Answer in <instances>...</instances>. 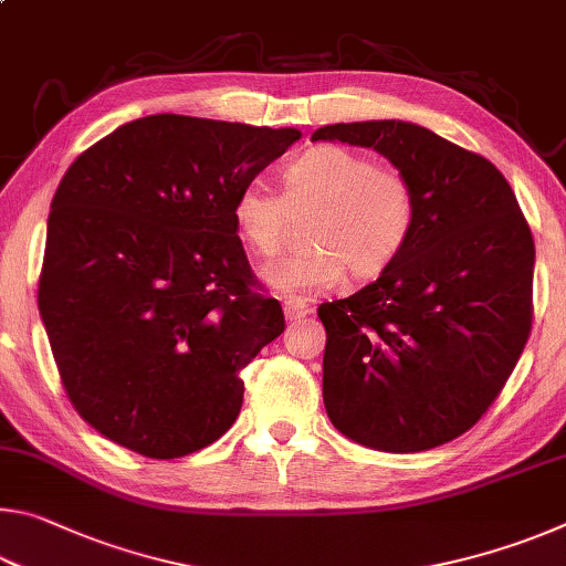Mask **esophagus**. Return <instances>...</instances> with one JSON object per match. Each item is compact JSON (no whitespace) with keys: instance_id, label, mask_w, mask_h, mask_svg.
Returning a JSON list of instances; mask_svg holds the SVG:
<instances>
[{"instance_id":"34e87169","label":"esophagus","mask_w":566,"mask_h":566,"mask_svg":"<svg viewBox=\"0 0 566 566\" xmlns=\"http://www.w3.org/2000/svg\"><path fill=\"white\" fill-rule=\"evenodd\" d=\"M310 312H312V306L306 304L304 300H300V296H290V300H284V317L290 322L302 319Z\"/></svg>"}]
</instances>
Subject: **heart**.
<instances>
[{
  "label": "heart",
  "instance_id": "b5f03b06",
  "mask_svg": "<svg viewBox=\"0 0 566 566\" xmlns=\"http://www.w3.org/2000/svg\"><path fill=\"white\" fill-rule=\"evenodd\" d=\"M284 195L249 181L234 199V224L249 252L272 260L284 247L292 217L310 214L304 242L264 270L274 292L327 290L352 274L367 282L405 252L417 224V195L397 169L377 167L359 151L322 145L304 151L282 175Z\"/></svg>",
  "mask_w": 566,
  "mask_h": 566
}]
</instances>
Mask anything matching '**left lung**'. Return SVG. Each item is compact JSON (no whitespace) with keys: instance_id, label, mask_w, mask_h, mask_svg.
Returning <instances> with one entry per match:
<instances>
[{"instance_id":"8db88e82","label":"left lung","mask_w":566,"mask_h":566,"mask_svg":"<svg viewBox=\"0 0 566 566\" xmlns=\"http://www.w3.org/2000/svg\"><path fill=\"white\" fill-rule=\"evenodd\" d=\"M319 139L371 147L417 195L399 260L357 294L319 306L327 415L379 452L452 442L500 397L530 339V224L490 159L419 124H329L312 134Z\"/></svg>"}]
</instances>
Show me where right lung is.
<instances>
[{"label":"right lung","mask_w":566,"mask_h":566,"mask_svg":"<svg viewBox=\"0 0 566 566\" xmlns=\"http://www.w3.org/2000/svg\"><path fill=\"white\" fill-rule=\"evenodd\" d=\"M300 137L151 114L66 169L36 300L66 397L99 434L177 459L234 424L239 371L284 332L280 302L254 290L234 199Z\"/></svg>","instance_id":"right-lung-1"}]
</instances>
